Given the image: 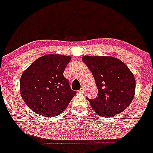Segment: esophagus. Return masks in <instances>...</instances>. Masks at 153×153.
I'll return each mask as SVG.
<instances>
[{
    "label": "esophagus",
    "instance_id": "1",
    "mask_svg": "<svg viewBox=\"0 0 153 153\" xmlns=\"http://www.w3.org/2000/svg\"><path fill=\"white\" fill-rule=\"evenodd\" d=\"M83 92H84V89H83V88H82L80 90H79V92H81V93H83Z\"/></svg>",
    "mask_w": 153,
    "mask_h": 153
}]
</instances>
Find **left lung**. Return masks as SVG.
Returning <instances> with one entry per match:
<instances>
[{"mask_svg": "<svg viewBox=\"0 0 153 153\" xmlns=\"http://www.w3.org/2000/svg\"><path fill=\"white\" fill-rule=\"evenodd\" d=\"M82 61L92 71L98 88L96 99L87 98L92 108L104 117L123 112L135 92V79L130 69L113 57L84 56Z\"/></svg>", "mask_w": 153, "mask_h": 153, "instance_id": "obj_1", "label": "left lung"}]
</instances>
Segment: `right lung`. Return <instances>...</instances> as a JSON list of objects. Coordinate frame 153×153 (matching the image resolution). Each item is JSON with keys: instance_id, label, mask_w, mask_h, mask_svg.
Segmentation results:
<instances>
[{"instance_id": "add662e5", "label": "right lung", "mask_w": 153, "mask_h": 153, "mask_svg": "<svg viewBox=\"0 0 153 153\" xmlns=\"http://www.w3.org/2000/svg\"><path fill=\"white\" fill-rule=\"evenodd\" d=\"M71 59L70 56L61 54L45 55L24 71L20 79V93L31 110L53 117L67 108L76 94L64 77Z\"/></svg>"}]
</instances>
